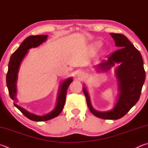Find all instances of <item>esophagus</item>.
Masks as SVG:
<instances>
[{
	"instance_id": "1",
	"label": "esophagus",
	"mask_w": 148,
	"mask_h": 148,
	"mask_svg": "<svg viewBox=\"0 0 148 148\" xmlns=\"http://www.w3.org/2000/svg\"><path fill=\"white\" fill-rule=\"evenodd\" d=\"M77 76H78L79 78L82 79V78H83V77L85 76V74L84 72H78V73H77Z\"/></svg>"
}]
</instances>
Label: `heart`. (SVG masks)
<instances>
[{
	"instance_id": "heart-1",
	"label": "heart",
	"mask_w": 148,
	"mask_h": 148,
	"mask_svg": "<svg viewBox=\"0 0 148 148\" xmlns=\"http://www.w3.org/2000/svg\"><path fill=\"white\" fill-rule=\"evenodd\" d=\"M101 43L100 42H96L93 44L92 48H93V49H95V50L98 49V48H99L101 47Z\"/></svg>"
}]
</instances>
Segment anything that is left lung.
Instances as JSON below:
<instances>
[{
    "label": "left lung",
    "mask_w": 148,
    "mask_h": 148,
    "mask_svg": "<svg viewBox=\"0 0 148 148\" xmlns=\"http://www.w3.org/2000/svg\"><path fill=\"white\" fill-rule=\"evenodd\" d=\"M110 35L120 49L112 53L106 61L98 64L96 71L107 72L117 64L114 71L119 88L116 101L111 110L99 111L93 108L85 85L83 91L88 109L94 115L102 119L117 120L124 116L138 101L146 73L140 53L127 37L120 34L111 33Z\"/></svg>",
    "instance_id": "left-lung-1"
}]
</instances>
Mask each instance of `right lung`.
<instances>
[{
	"label": "right lung",
	"mask_w": 148,
	"mask_h": 148,
	"mask_svg": "<svg viewBox=\"0 0 148 148\" xmlns=\"http://www.w3.org/2000/svg\"><path fill=\"white\" fill-rule=\"evenodd\" d=\"M47 35L30 36L26 37L10 57L8 64V71L6 75V85L8 88L10 97L14 101H18L17 99V83L18 74L21 63L24 59L27 56L29 50L32 48L38 47L40 45L43 44V42L47 41ZM72 81H73V78L72 77H70L61 82L60 86H59L55 107L52 111H51L48 113L42 115H37L28 111L27 110L19 106L17 103H14L13 104L25 116L33 121L42 122V121H47L52 119L53 118L58 116L62 111L64 105H65L67 89Z\"/></svg>",
	"instance_id": "add662e5"
}]
</instances>
